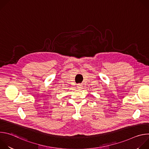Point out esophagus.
Here are the masks:
<instances>
[{"instance_id":"obj_1","label":"esophagus","mask_w":149,"mask_h":149,"mask_svg":"<svg viewBox=\"0 0 149 149\" xmlns=\"http://www.w3.org/2000/svg\"><path fill=\"white\" fill-rule=\"evenodd\" d=\"M77 87H78V88H79V89H81V88H82V85L81 84H77Z\"/></svg>"}]
</instances>
